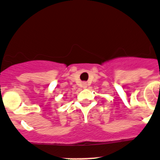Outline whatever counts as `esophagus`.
I'll return each mask as SVG.
<instances>
[{
  "label": "esophagus",
  "instance_id": "1",
  "mask_svg": "<svg viewBox=\"0 0 160 160\" xmlns=\"http://www.w3.org/2000/svg\"><path fill=\"white\" fill-rule=\"evenodd\" d=\"M82 86H83V88H87V84H86V83H83Z\"/></svg>",
  "mask_w": 160,
  "mask_h": 160
}]
</instances>
